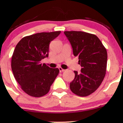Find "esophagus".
Segmentation results:
<instances>
[{
  "mask_svg": "<svg viewBox=\"0 0 123 123\" xmlns=\"http://www.w3.org/2000/svg\"><path fill=\"white\" fill-rule=\"evenodd\" d=\"M59 72H64V71H65V69H63V68H62L61 67H59Z\"/></svg>",
  "mask_w": 123,
  "mask_h": 123,
  "instance_id": "1",
  "label": "esophagus"
}]
</instances>
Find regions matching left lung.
Here are the masks:
<instances>
[{"label": "left lung", "mask_w": 123, "mask_h": 123, "mask_svg": "<svg viewBox=\"0 0 123 123\" xmlns=\"http://www.w3.org/2000/svg\"><path fill=\"white\" fill-rule=\"evenodd\" d=\"M64 34L82 67L80 73L74 71L75 78L70 83V89L78 96H88L96 91L105 77L107 50L94 34L81 31H65Z\"/></svg>", "instance_id": "8db88e82"}]
</instances>
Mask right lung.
<instances>
[{"label": "right lung", "mask_w": 123, "mask_h": 123, "mask_svg": "<svg viewBox=\"0 0 123 123\" xmlns=\"http://www.w3.org/2000/svg\"><path fill=\"white\" fill-rule=\"evenodd\" d=\"M61 31L41 32L24 37L18 42L12 57L11 67L14 77L25 92L41 97L49 92L59 72L40 63L48 56L50 42Z\"/></svg>", "instance_id": "add662e5"}]
</instances>
